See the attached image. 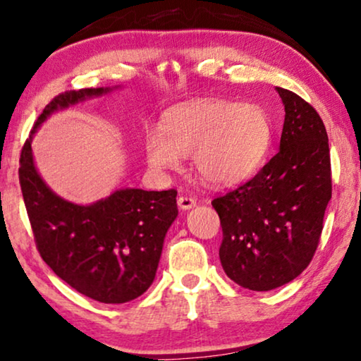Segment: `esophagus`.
Listing matches in <instances>:
<instances>
[{"instance_id":"34e87169","label":"esophagus","mask_w":361,"mask_h":361,"mask_svg":"<svg viewBox=\"0 0 361 361\" xmlns=\"http://www.w3.org/2000/svg\"><path fill=\"white\" fill-rule=\"evenodd\" d=\"M176 202H178V207L183 210H190L194 207V205H196V201H194L192 197H188V196H180Z\"/></svg>"}]
</instances>
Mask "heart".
<instances>
[{
	"label": "heart",
	"mask_w": 361,
	"mask_h": 361,
	"mask_svg": "<svg viewBox=\"0 0 361 361\" xmlns=\"http://www.w3.org/2000/svg\"><path fill=\"white\" fill-rule=\"evenodd\" d=\"M270 141L271 125L262 107L204 99L171 109L160 131L146 135L145 151L157 171L176 170L181 157L191 156L199 180L226 188L254 173Z\"/></svg>",
	"instance_id": "b5f03b06"
}]
</instances>
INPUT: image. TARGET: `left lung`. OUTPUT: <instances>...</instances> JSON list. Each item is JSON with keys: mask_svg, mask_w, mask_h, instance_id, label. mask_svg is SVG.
I'll use <instances>...</instances> for the list:
<instances>
[{"mask_svg": "<svg viewBox=\"0 0 361 361\" xmlns=\"http://www.w3.org/2000/svg\"><path fill=\"white\" fill-rule=\"evenodd\" d=\"M276 91L286 112L278 154L252 180L212 201L223 270L250 290L276 289L305 270L333 191L323 120L293 91Z\"/></svg>", "mask_w": 361, "mask_h": 361, "instance_id": "left-lung-1", "label": "left lung"}]
</instances>
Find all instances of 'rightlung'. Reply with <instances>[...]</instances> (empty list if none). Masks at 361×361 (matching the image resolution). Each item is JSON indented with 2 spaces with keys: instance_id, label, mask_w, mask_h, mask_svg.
<instances>
[{
  "instance_id": "obj_1",
  "label": "right lung",
  "mask_w": 361,
  "mask_h": 361,
  "mask_svg": "<svg viewBox=\"0 0 361 361\" xmlns=\"http://www.w3.org/2000/svg\"><path fill=\"white\" fill-rule=\"evenodd\" d=\"M117 88L56 96L22 147L19 167L22 196L42 259L80 294L102 304H125L149 289L165 234L178 216L176 191L122 188L93 204L71 202L57 196L38 173L32 140L54 112Z\"/></svg>"
}]
</instances>
